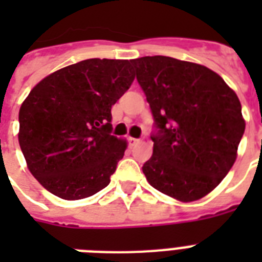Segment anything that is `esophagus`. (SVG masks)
Segmentation results:
<instances>
[{
  "instance_id": "obj_1",
  "label": "esophagus",
  "mask_w": 262,
  "mask_h": 262,
  "mask_svg": "<svg viewBox=\"0 0 262 262\" xmlns=\"http://www.w3.org/2000/svg\"><path fill=\"white\" fill-rule=\"evenodd\" d=\"M129 141H130L132 145H135V144L140 143V139H135V137H129Z\"/></svg>"
}]
</instances>
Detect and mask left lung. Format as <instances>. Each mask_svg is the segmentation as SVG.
Wrapping results in <instances>:
<instances>
[{"mask_svg":"<svg viewBox=\"0 0 262 262\" xmlns=\"http://www.w3.org/2000/svg\"><path fill=\"white\" fill-rule=\"evenodd\" d=\"M132 63L156 129L143 172L151 186L172 199L200 200L236 159L245 132L239 99L217 73L199 63L164 55Z\"/></svg>","mask_w":262,"mask_h":262,"instance_id":"obj_1","label":"left lung"}]
</instances>
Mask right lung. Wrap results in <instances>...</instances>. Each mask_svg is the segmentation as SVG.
Wrapping results in <instances>:
<instances>
[{"instance_id":"right-lung-1","label":"right lung","mask_w":262,"mask_h":262,"mask_svg":"<svg viewBox=\"0 0 262 262\" xmlns=\"http://www.w3.org/2000/svg\"><path fill=\"white\" fill-rule=\"evenodd\" d=\"M133 80L130 61L91 58L32 88L18 111V144L46 190L81 200L110 183L127 145L111 136V106Z\"/></svg>"}]
</instances>
